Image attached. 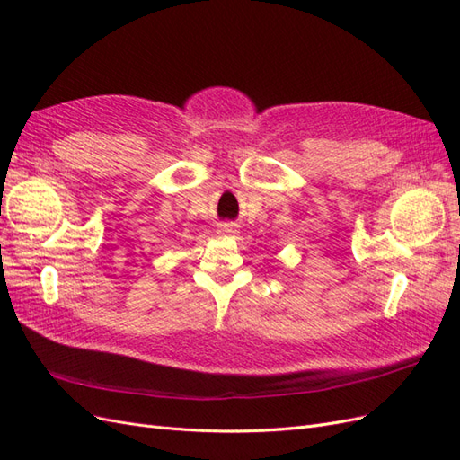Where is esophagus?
<instances>
[{
	"instance_id": "obj_1",
	"label": "esophagus",
	"mask_w": 460,
	"mask_h": 460,
	"mask_svg": "<svg viewBox=\"0 0 460 460\" xmlns=\"http://www.w3.org/2000/svg\"><path fill=\"white\" fill-rule=\"evenodd\" d=\"M218 232L225 234V235H235V234H238V226L230 225V222H226V225H220Z\"/></svg>"
}]
</instances>
